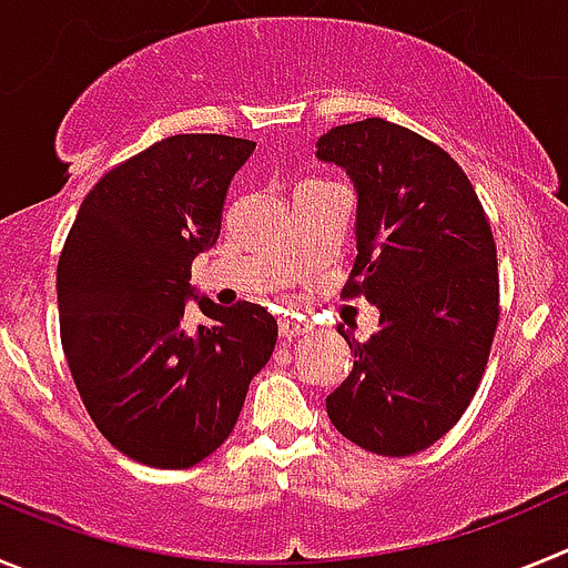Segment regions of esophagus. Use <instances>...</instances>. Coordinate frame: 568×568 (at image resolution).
<instances>
[{"label":"esophagus","instance_id":"esophagus-1","mask_svg":"<svg viewBox=\"0 0 568 568\" xmlns=\"http://www.w3.org/2000/svg\"><path fill=\"white\" fill-rule=\"evenodd\" d=\"M310 329H313V327H310L307 321H301V318H281V321H278L281 338H287V341L298 338V335L310 333Z\"/></svg>","mask_w":568,"mask_h":568}]
</instances>
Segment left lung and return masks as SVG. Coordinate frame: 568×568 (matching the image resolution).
Wrapping results in <instances>:
<instances>
[{"label":"left lung","instance_id":"1","mask_svg":"<svg viewBox=\"0 0 568 568\" xmlns=\"http://www.w3.org/2000/svg\"><path fill=\"white\" fill-rule=\"evenodd\" d=\"M315 155L358 193V255L341 295L381 313L369 341L338 327L355 364L327 415L366 453L406 458L458 424L484 378L500 315L489 219L453 155L386 119L333 128Z\"/></svg>","mask_w":568,"mask_h":568}]
</instances>
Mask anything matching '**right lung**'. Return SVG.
Segmentation results:
<instances>
[{
    "mask_svg": "<svg viewBox=\"0 0 568 568\" xmlns=\"http://www.w3.org/2000/svg\"><path fill=\"white\" fill-rule=\"evenodd\" d=\"M250 139L184 133L104 173L59 255V329L70 375L99 433L128 458L187 469L233 433L278 324L258 304L199 298L190 329V267L222 233Z\"/></svg>",
    "mask_w": 568,
    "mask_h": 568,
    "instance_id": "right-lung-1",
    "label": "right lung"
}]
</instances>
